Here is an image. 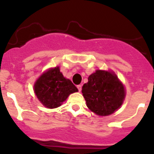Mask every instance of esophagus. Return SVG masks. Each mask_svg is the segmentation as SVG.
I'll return each mask as SVG.
<instances>
[{"label": "esophagus", "mask_w": 154, "mask_h": 154, "mask_svg": "<svg viewBox=\"0 0 154 154\" xmlns=\"http://www.w3.org/2000/svg\"><path fill=\"white\" fill-rule=\"evenodd\" d=\"M77 89H78V91H80L82 89V85H77Z\"/></svg>", "instance_id": "esophagus-1"}]
</instances>
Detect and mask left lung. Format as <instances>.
<instances>
[{"instance_id": "1", "label": "left lung", "mask_w": 154, "mask_h": 154, "mask_svg": "<svg viewBox=\"0 0 154 154\" xmlns=\"http://www.w3.org/2000/svg\"><path fill=\"white\" fill-rule=\"evenodd\" d=\"M86 105L98 116H106L122 106L125 91L122 83L112 72L97 70L88 78L82 88Z\"/></svg>"}]
</instances>
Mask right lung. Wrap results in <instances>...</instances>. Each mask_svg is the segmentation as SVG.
Segmentation results:
<instances>
[{
	"label": "right lung",
	"instance_id": "add662e5",
	"mask_svg": "<svg viewBox=\"0 0 154 154\" xmlns=\"http://www.w3.org/2000/svg\"><path fill=\"white\" fill-rule=\"evenodd\" d=\"M77 91L72 82L63 77L59 67L43 74L34 85L35 95L45 106L50 109L60 106L70 94Z\"/></svg>",
	"mask_w": 154,
	"mask_h": 154
}]
</instances>
